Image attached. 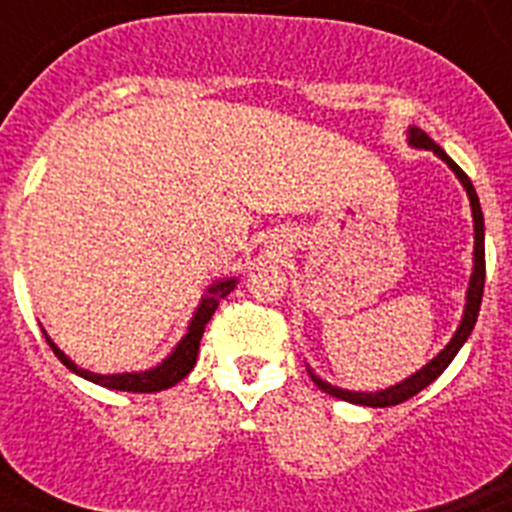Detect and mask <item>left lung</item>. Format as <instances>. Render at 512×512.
<instances>
[{
    "mask_svg": "<svg viewBox=\"0 0 512 512\" xmlns=\"http://www.w3.org/2000/svg\"><path fill=\"white\" fill-rule=\"evenodd\" d=\"M408 143L413 148H420V151H433L438 158H441L443 164L449 166L451 171L456 174V179L461 182V187L467 189L469 197V207H472V220H474V253H472V277H469V287H467V302H464V312H461L459 328L451 336V341L433 356L431 361L425 366H420L418 372L405 377L402 382L392 384V387H384V390L377 392H356V390H343V387H336V384L325 382L323 377L312 372L310 364H307V374L312 377V382L318 384L320 390L328 392V395L338 397V400L354 402V405H366V408H390V405H400V402L410 400L413 395H418L420 390H425L428 384L436 382L438 377L443 374V369L454 361V356L459 354V348L467 343V338L472 336L474 323H477L479 315V305H482V292H485V217H482V207H479V197L474 192L472 182H469V176L459 169V166L451 161V156H446L441 146H438L436 140H431L428 135L423 133L420 128L410 125L408 128Z\"/></svg>",
    "mask_w": 512,
    "mask_h": 512,
    "instance_id": "1",
    "label": "left lung"
}]
</instances>
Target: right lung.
Here are the masks:
<instances>
[{
    "mask_svg": "<svg viewBox=\"0 0 512 512\" xmlns=\"http://www.w3.org/2000/svg\"><path fill=\"white\" fill-rule=\"evenodd\" d=\"M235 284H238V277L215 279V282L207 287L205 295H202L197 310H194V315H192V320H189L187 333L182 336V341L171 348V354L166 356L164 361H158L156 366H151V369H143V372H122V374L89 372V369H81L76 361H71L69 356L63 354L61 348L51 341V336H48L45 330H43V336H45V341H48V346L53 348V354L61 359V364L66 366V369H71L74 374H79V377L87 379V382H94V384H99V387H110V390H120V392L169 390V387H174L176 382H182V379L194 369V364H197V351H200L202 333H205V325L210 323L212 312L217 310L220 300L233 292Z\"/></svg>",
    "mask_w": 512,
    "mask_h": 512,
    "instance_id": "1",
    "label": "right lung"
}]
</instances>
